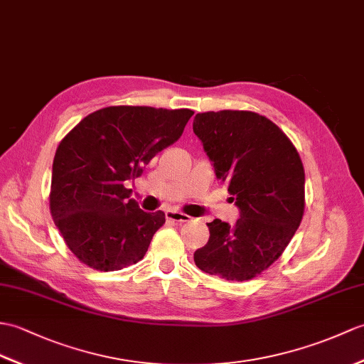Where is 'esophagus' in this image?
<instances>
[{
    "label": "esophagus",
    "instance_id": "1",
    "mask_svg": "<svg viewBox=\"0 0 364 364\" xmlns=\"http://www.w3.org/2000/svg\"><path fill=\"white\" fill-rule=\"evenodd\" d=\"M166 218H167V220L178 222V223L189 222V220H191L189 215H186V214H183V213H178V210H166Z\"/></svg>",
    "mask_w": 364,
    "mask_h": 364
}]
</instances>
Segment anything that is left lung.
Returning a JSON list of instances; mask_svg holds the SVG:
<instances>
[{
    "label": "left lung",
    "mask_w": 364,
    "mask_h": 364,
    "mask_svg": "<svg viewBox=\"0 0 364 364\" xmlns=\"http://www.w3.org/2000/svg\"><path fill=\"white\" fill-rule=\"evenodd\" d=\"M192 129L240 213L234 226L208 223L209 240L193 262L226 281H248L282 255L302 220L299 154L276 124L252 112L198 113Z\"/></svg>",
    "instance_id": "obj_1"
}]
</instances>
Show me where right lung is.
Here are the masks:
<instances>
[{
    "mask_svg": "<svg viewBox=\"0 0 364 364\" xmlns=\"http://www.w3.org/2000/svg\"><path fill=\"white\" fill-rule=\"evenodd\" d=\"M192 114L188 108L107 107L83 117L58 144L50 214L83 264L116 272L146 255L166 215L144 213L127 184L181 136Z\"/></svg>",
    "mask_w": 364,
    "mask_h": 364,
    "instance_id": "1",
    "label": "right lung"
}]
</instances>
